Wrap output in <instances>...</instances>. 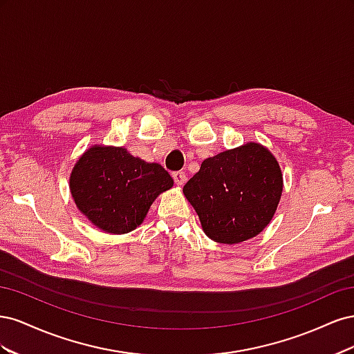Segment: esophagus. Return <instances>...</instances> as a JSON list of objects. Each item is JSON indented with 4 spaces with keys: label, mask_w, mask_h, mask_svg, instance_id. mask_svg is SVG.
Instances as JSON below:
<instances>
[{
    "label": "esophagus",
    "mask_w": 354,
    "mask_h": 354,
    "mask_svg": "<svg viewBox=\"0 0 354 354\" xmlns=\"http://www.w3.org/2000/svg\"><path fill=\"white\" fill-rule=\"evenodd\" d=\"M173 178L177 186H183L186 183V174L183 171H176V173H173Z\"/></svg>",
    "instance_id": "esophagus-1"
}]
</instances>
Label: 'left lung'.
I'll return each instance as SVG.
<instances>
[{"label": "left lung", "mask_w": 354, "mask_h": 354, "mask_svg": "<svg viewBox=\"0 0 354 354\" xmlns=\"http://www.w3.org/2000/svg\"><path fill=\"white\" fill-rule=\"evenodd\" d=\"M282 187L276 158L259 143H246L203 160L183 194L207 236L233 245L264 230L274 216Z\"/></svg>", "instance_id": "obj_1"}]
</instances>
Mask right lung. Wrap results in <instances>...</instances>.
Wrapping results in <instances>:
<instances>
[{
    "instance_id": "right-lung-1",
    "label": "right lung",
    "mask_w": 354,
    "mask_h": 354,
    "mask_svg": "<svg viewBox=\"0 0 354 354\" xmlns=\"http://www.w3.org/2000/svg\"><path fill=\"white\" fill-rule=\"evenodd\" d=\"M174 181L159 164L124 147L93 146L75 164L69 187L78 209L100 230L122 234L143 223L153 201Z\"/></svg>"
}]
</instances>
